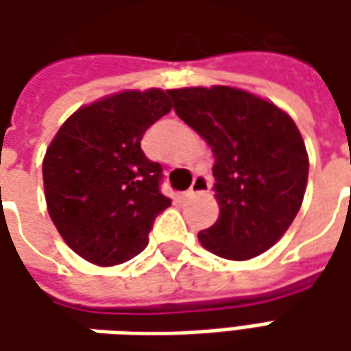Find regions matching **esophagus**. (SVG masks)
<instances>
[{
    "mask_svg": "<svg viewBox=\"0 0 351 351\" xmlns=\"http://www.w3.org/2000/svg\"><path fill=\"white\" fill-rule=\"evenodd\" d=\"M210 187V178L207 173H197L195 180L191 183V187L185 191V197H193V195H201V193H207Z\"/></svg>",
    "mask_w": 351,
    "mask_h": 351,
    "instance_id": "obj_1",
    "label": "esophagus"
}]
</instances>
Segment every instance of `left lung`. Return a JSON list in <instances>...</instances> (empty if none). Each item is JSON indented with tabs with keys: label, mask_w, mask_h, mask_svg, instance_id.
Instances as JSON below:
<instances>
[{
	"label": "left lung",
	"mask_w": 351,
	"mask_h": 351,
	"mask_svg": "<svg viewBox=\"0 0 351 351\" xmlns=\"http://www.w3.org/2000/svg\"><path fill=\"white\" fill-rule=\"evenodd\" d=\"M168 95L215 154L221 215L199 242L234 262L260 256L285 234L303 203L308 156L299 128L277 105L244 89L182 88Z\"/></svg>",
	"instance_id": "obj_1"
}]
</instances>
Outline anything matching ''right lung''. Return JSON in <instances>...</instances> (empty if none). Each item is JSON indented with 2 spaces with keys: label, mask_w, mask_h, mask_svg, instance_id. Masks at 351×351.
<instances>
[{
  "label": "right lung",
  "mask_w": 351,
  "mask_h": 351,
  "mask_svg": "<svg viewBox=\"0 0 351 351\" xmlns=\"http://www.w3.org/2000/svg\"><path fill=\"white\" fill-rule=\"evenodd\" d=\"M171 111L168 91L128 89L77 109L48 146V215L64 242L95 265H117L148 246L169 207L162 166L141 148L146 128Z\"/></svg>",
  "instance_id": "add662e5"
}]
</instances>
